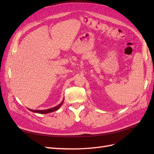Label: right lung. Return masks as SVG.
Listing matches in <instances>:
<instances>
[{
	"mask_svg": "<svg viewBox=\"0 0 154 154\" xmlns=\"http://www.w3.org/2000/svg\"><path fill=\"white\" fill-rule=\"evenodd\" d=\"M63 101L61 102V103H60L58 105L53 107V108H51V109H47V110H32V109H29V110L30 111H31V112H35V113H38V114H48V113L52 112L57 110L60 108V107L62 106V105L63 104Z\"/></svg>",
	"mask_w": 154,
	"mask_h": 154,
	"instance_id": "1",
	"label": "right lung"
}]
</instances>
